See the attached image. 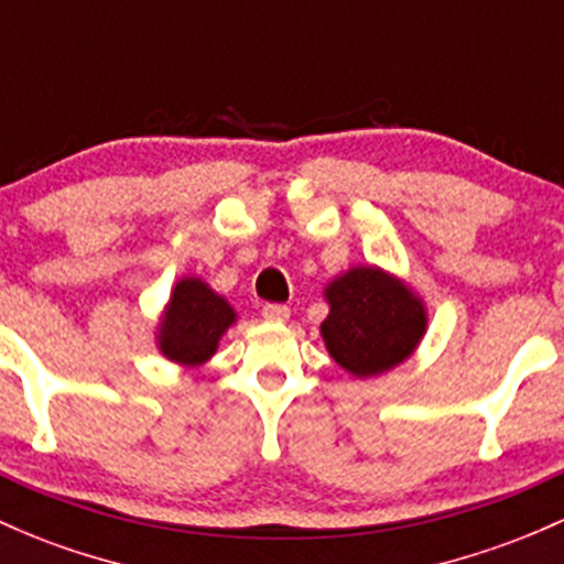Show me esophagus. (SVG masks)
Segmentation results:
<instances>
[{"mask_svg": "<svg viewBox=\"0 0 564 564\" xmlns=\"http://www.w3.org/2000/svg\"><path fill=\"white\" fill-rule=\"evenodd\" d=\"M289 313H292V311H289L286 305H264L262 307V315L268 321H286Z\"/></svg>", "mask_w": 564, "mask_h": 564, "instance_id": "obj_1", "label": "esophagus"}]
</instances>
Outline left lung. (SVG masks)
<instances>
[{
  "label": "left lung",
  "instance_id": "left-lung-1",
  "mask_svg": "<svg viewBox=\"0 0 564 564\" xmlns=\"http://www.w3.org/2000/svg\"><path fill=\"white\" fill-rule=\"evenodd\" d=\"M329 315L321 334L332 358L367 377L404 361L425 332V311L410 289L375 268H352L326 289Z\"/></svg>",
  "mask_w": 564,
  "mask_h": 564
}]
</instances>
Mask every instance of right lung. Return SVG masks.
<instances>
[{
	"label": "right lung",
	"mask_w": 564,
	"mask_h": 564,
	"mask_svg": "<svg viewBox=\"0 0 564 564\" xmlns=\"http://www.w3.org/2000/svg\"><path fill=\"white\" fill-rule=\"evenodd\" d=\"M235 321L232 307L197 278L176 283L171 305L160 324V350L176 364H203Z\"/></svg>",
	"instance_id": "obj_1"
}]
</instances>
